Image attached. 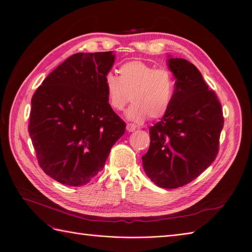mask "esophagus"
<instances>
[{"label":"esophagus","mask_w":252,"mask_h":252,"mask_svg":"<svg viewBox=\"0 0 252 252\" xmlns=\"http://www.w3.org/2000/svg\"><path fill=\"white\" fill-rule=\"evenodd\" d=\"M136 128H137V126H136V125H134V124H127V125H126L127 132H134Z\"/></svg>","instance_id":"esophagus-1"}]
</instances>
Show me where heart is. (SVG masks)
Masks as SVG:
<instances>
[{
  "label": "heart",
  "instance_id": "obj_1",
  "mask_svg": "<svg viewBox=\"0 0 252 252\" xmlns=\"http://www.w3.org/2000/svg\"><path fill=\"white\" fill-rule=\"evenodd\" d=\"M118 73L119 77L107 72L104 77L112 108L123 110L131 99L133 105L126 111V116L137 123L147 117L159 119L167 113L175 91V78L170 69L133 60L121 64Z\"/></svg>",
  "mask_w": 252,
  "mask_h": 252
}]
</instances>
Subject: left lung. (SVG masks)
Segmentation results:
<instances>
[{
  "instance_id": "1",
  "label": "left lung",
  "mask_w": 252,
  "mask_h": 252,
  "mask_svg": "<svg viewBox=\"0 0 252 252\" xmlns=\"http://www.w3.org/2000/svg\"><path fill=\"white\" fill-rule=\"evenodd\" d=\"M168 67L176 80L173 99L150 128L151 145L142 163L152 182L174 189L196 179L215 161L224 118L215 91L195 65L170 58Z\"/></svg>"
}]
</instances>
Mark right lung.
Segmentation results:
<instances>
[{
  "instance_id": "obj_1",
  "label": "right lung",
  "mask_w": 252,
  "mask_h": 252,
  "mask_svg": "<svg viewBox=\"0 0 252 252\" xmlns=\"http://www.w3.org/2000/svg\"><path fill=\"white\" fill-rule=\"evenodd\" d=\"M112 52L78 53L56 67L32 96L29 131L45 174L80 187L102 170L126 123L111 108L104 77Z\"/></svg>"
}]
</instances>
